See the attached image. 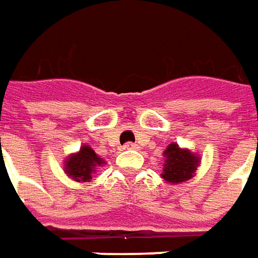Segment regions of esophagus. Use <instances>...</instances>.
Wrapping results in <instances>:
<instances>
[{"label": "esophagus", "instance_id": "esophagus-1", "mask_svg": "<svg viewBox=\"0 0 258 258\" xmlns=\"http://www.w3.org/2000/svg\"><path fill=\"white\" fill-rule=\"evenodd\" d=\"M139 146L136 144H134V142H127V144L124 145V149H138Z\"/></svg>", "mask_w": 258, "mask_h": 258}]
</instances>
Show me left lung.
<instances>
[{
  "instance_id": "left-lung-1",
  "label": "left lung",
  "mask_w": 258,
  "mask_h": 258,
  "mask_svg": "<svg viewBox=\"0 0 258 258\" xmlns=\"http://www.w3.org/2000/svg\"><path fill=\"white\" fill-rule=\"evenodd\" d=\"M165 168L162 178L172 183L185 182L192 178L200 162V158L188 149H181L176 144H171L164 152Z\"/></svg>"
}]
</instances>
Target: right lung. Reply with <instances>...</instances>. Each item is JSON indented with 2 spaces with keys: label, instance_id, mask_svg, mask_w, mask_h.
<instances>
[{
  "label": "right lung",
  "instance_id": "1",
  "mask_svg": "<svg viewBox=\"0 0 258 258\" xmlns=\"http://www.w3.org/2000/svg\"><path fill=\"white\" fill-rule=\"evenodd\" d=\"M102 164H104L103 159L99 158L90 146H83L79 154L72 155L66 161L64 169L66 173L77 182H89L96 166Z\"/></svg>",
  "mask_w": 258,
  "mask_h": 258
}]
</instances>
